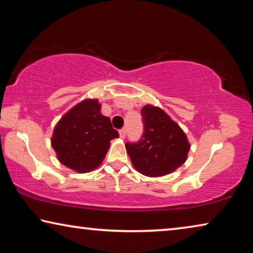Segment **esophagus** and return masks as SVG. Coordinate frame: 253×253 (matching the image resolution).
<instances>
[{
  "label": "esophagus",
  "mask_w": 253,
  "mask_h": 253,
  "mask_svg": "<svg viewBox=\"0 0 253 253\" xmlns=\"http://www.w3.org/2000/svg\"><path fill=\"white\" fill-rule=\"evenodd\" d=\"M119 135H121L122 138H125V136H126V128H122V129L119 130Z\"/></svg>",
  "instance_id": "34e87169"
}]
</instances>
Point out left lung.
<instances>
[{
  "label": "left lung",
  "instance_id": "8db88e82",
  "mask_svg": "<svg viewBox=\"0 0 253 253\" xmlns=\"http://www.w3.org/2000/svg\"><path fill=\"white\" fill-rule=\"evenodd\" d=\"M144 125L138 142H127L134 168L146 176H163L186 161L190 144L183 130L164 111L153 106L140 110Z\"/></svg>",
  "mask_w": 253,
  "mask_h": 253
}]
</instances>
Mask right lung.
<instances>
[{
	"label": "right lung",
	"instance_id": "add662e5",
	"mask_svg": "<svg viewBox=\"0 0 253 253\" xmlns=\"http://www.w3.org/2000/svg\"><path fill=\"white\" fill-rule=\"evenodd\" d=\"M118 131L102 116L98 100H84L63 116L51 139L58 160L79 173L97 169Z\"/></svg>",
	"mask_w": 253,
	"mask_h": 253
}]
</instances>
